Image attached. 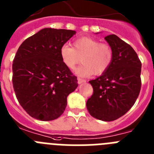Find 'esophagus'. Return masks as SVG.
Here are the masks:
<instances>
[{"label": "esophagus", "mask_w": 154, "mask_h": 154, "mask_svg": "<svg viewBox=\"0 0 154 154\" xmlns=\"http://www.w3.org/2000/svg\"><path fill=\"white\" fill-rule=\"evenodd\" d=\"M85 82H86V80H85V79H81V78H78V83H79V84H82V83Z\"/></svg>", "instance_id": "34e87169"}]
</instances>
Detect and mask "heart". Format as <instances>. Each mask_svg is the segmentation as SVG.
<instances>
[{
	"label": "heart",
	"mask_w": 154,
	"mask_h": 154,
	"mask_svg": "<svg viewBox=\"0 0 154 154\" xmlns=\"http://www.w3.org/2000/svg\"><path fill=\"white\" fill-rule=\"evenodd\" d=\"M62 61L67 68L72 69L80 63L82 66L75 69L80 76L87 77L93 73L97 75L108 69L114 58V52L108 43H100L98 39L88 36H82L75 39L72 47L65 44L60 48Z\"/></svg>",
	"instance_id": "1"
}]
</instances>
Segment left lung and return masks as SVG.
<instances>
[{
    "label": "left lung",
    "instance_id": "1",
    "mask_svg": "<svg viewBox=\"0 0 154 154\" xmlns=\"http://www.w3.org/2000/svg\"><path fill=\"white\" fill-rule=\"evenodd\" d=\"M105 39L112 48L114 58L105 72L89 81L93 94L86 107L93 118L111 121L125 115L138 98L141 62L134 49L116 35H108Z\"/></svg>",
    "mask_w": 154,
    "mask_h": 154
}]
</instances>
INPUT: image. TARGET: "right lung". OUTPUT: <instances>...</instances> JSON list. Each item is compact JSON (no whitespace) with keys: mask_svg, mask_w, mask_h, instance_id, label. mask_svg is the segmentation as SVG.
Wrapping results in <instances>:
<instances>
[{"mask_svg":"<svg viewBox=\"0 0 154 154\" xmlns=\"http://www.w3.org/2000/svg\"><path fill=\"white\" fill-rule=\"evenodd\" d=\"M75 33L45 28L18 48L12 65L13 87L20 105L33 118L47 121L61 116L67 96L78 86L77 77L60 56V48Z\"/></svg>","mask_w":154,"mask_h":154,"instance_id":"right-lung-1","label":"right lung"}]
</instances>
